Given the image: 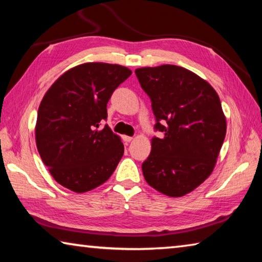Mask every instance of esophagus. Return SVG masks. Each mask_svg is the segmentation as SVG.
<instances>
[{"label": "esophagus", "mask_w": 262, "mask_h": 262, "mask_svg": "<svg viewBox=\"0 0 262 262\" xmlns=\"http://www.w3.org/2000/svg\"><path fill=\"white\" fill-rule=\"evenodd\" d=\"M122 140H123V142H126V143H129V142H132V140H133V137H130V136H122Z\"/></svg>", "instance_id": "1"}]
</instances>
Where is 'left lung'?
Segmentation results:
<instances>
[{"label":"left lung","instance_id":"left-lung-1","mask_svg":"<svg viewBox=\"0 0 262 262\" xmlns=\"http://www.w3.org/2000/svg\"><path fill=\"white\" fill-rule=\"evenodd\" d=\"M156 118L151 152L142 164L144 179L158 192L184 196L214 170L227 121L220 97L196 74L173 64L135 70Z\"/></svg>","mask_w":262,"mask_h":262}]
</instances>
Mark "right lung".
Masks as SVG:
<instances>
[{
    "instance_id": "1",
    "label": "right lung",
    "mask_w": 262,
    "mask_h": 262,
    "mask_svg": "<svg viewBox=\"0 0 262 262\" xmlns=\"http://www.w3.org/2000/svg\"><path fill=\"white\" fill-rule=\"evenodd\" d=\"M132 75L119 64L89 62L53 83L39 106L35 143L57 183L84 193L107 180L123 155V144L100 121L107 119L113 91Z\"/></svg>"
}]
</instances>
